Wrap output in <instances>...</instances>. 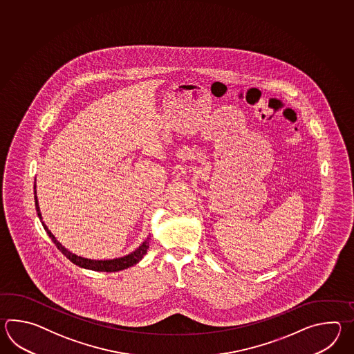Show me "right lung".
Returning <instances> with one entry per match:
<instances>
[{"label":"right lung","instance_id":"1","mask_svg":"<svg viewBox=\"0 0 354 354\" xmlns=\"http://www.w3.org/2000/svg\"><path fill=\"white\" fill-rule=\"evenodd\" d=\"M34 200H35V209L38 212V218H40L43 227L46 229V234L49 235V238L52 239L55 247L59 249L60 252L67 257L68 259L75 263V266L81 267V268H86V270H91V271L97 272H118L121 270H127L129 267H133L136 263H139L143 257L147 254V250L149 248V239L147 238L145 241L139 245V248H136L134 252H131L128 256L120 257V258H113V259H101V261H96V259H88V258H83V257L77 256L73 254L72 252H69L68 249L64 248L59 241L55 239L52 232L48 229V226L44 224L43 218H41V212H40V207H39L38 196H37V185H34Z\"/></svg>","mask_w":354,"mask_h":354}]
</instances>
